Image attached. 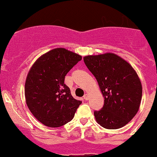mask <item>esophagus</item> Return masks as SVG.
Masks as SVG:
<instances>
[{
  "instance_id": "obj_1",
  "label": "esophagus",
  "mask_w": 157,
  "mask_h": 157,
  "mask_svg": "<svg viewBox=\"0 0 157 157\" xmlns=\"http://www.w3.org/2000/svg\"><path fill=\"white\" fill-rule=\"evenodd\" d=\"M83 99H84L85 100H87L88 99H89V97H88L87 94H85V95L83 96Z\"/></svg>"
}]
</instances>
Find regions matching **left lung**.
<instances>
[{"instance_id": "1", "label": "left lung", "mask_w": 157, "mask_h": 157, "mask_svg": "<svg viewBox=\"0 0 157 157\" xmlns=\"http://www.w3.org/2000/svg\"><path fill=\"white\" fill-rule=\"evenodd\" d=\"M86 67L98 82L104 104L94 111L103 128L115 130L128 124L138 112L142 85L138 75L126 60L111 53L83 57Z\"/></svg>"}]
</instances>
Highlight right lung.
I'll return each instance as SVG.
<instances>
[{
  "instance_id": "add662e5",
  "label": "right lung",
  "mask_w": 157,
  "mask_h": 157,
  "mask_svg": "<svg viewBox=\"0 0 157 157\" xmlns=\"http://www.w3.org/2000/svg\"><path fill=\"white\" fill-rule=\"evenodd\" d=\"M81 60L79 54L56 48L38 58L30 68L25 83L26 103L44 125L59 127L74 118L82 101L72 97L64 79Z\"/></svg>"
}]
</instances>
